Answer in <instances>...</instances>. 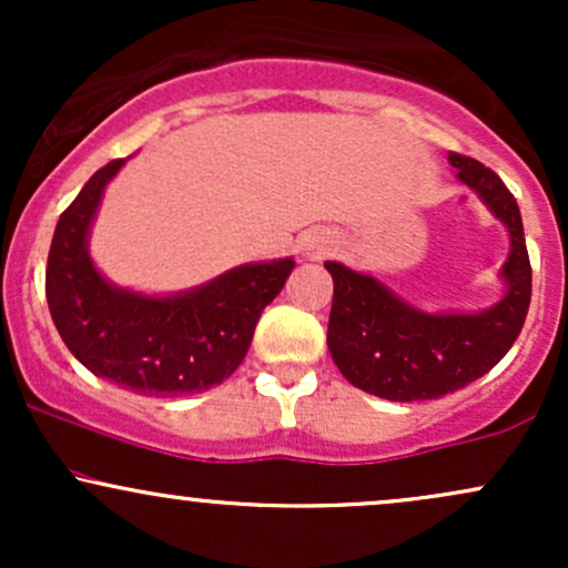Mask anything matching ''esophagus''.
I'll return each instance as SVG.
<instances>
[{
	"mask_svg": "<svg viewBox=\"0 0 568 568\" xmlns=\"http://www.w3.org/2000/svg\"><path fill=\"white\" fill-rule=\"evenodd\" d=\"M304 251L310 253L312 258H323V256H328L331 251H334V240H328V237H312L310 243H306Z\"/></svg>",
	"mask_w": 568,
	"mask_h": 568,
	"instance_id": "1",
	"label": "esophagus"
}]
</instances>
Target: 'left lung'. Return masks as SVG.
Returning a JSON list of instances; mask_svg holds the SVG:
<instances>
[{
  "mask_svg": "<svg viewBox=\"0 0 568 568\" xmlns=\"http://www.w3.org/2000/svg\"><path fill=\"white\" fill-rule=\"evenodd\" d=\"M448 162L510 232V256L501 266L507 291L497 304L475 315H429L376 277L325 262L334 277L331 357L344 379L384 400H433L480 379L507 355L529 312L531 264L518 202L484 162L454 152Z\"/></svg>",
  "mask_w": 568,
  "mask_h": 568,
  "instance_id": "obj_1",
  "label": "left lung"
}]
</instances>
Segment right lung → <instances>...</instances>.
<instances>
[{
    "label": "right lung",
    "mask_w": 568,
    "mask_h": 568,
    "mask_svg": "<svg viewBox=\"0 0 568 568\" xmlns=\"http://www.w3.org/2000/svg\"><path fill=\"white\" fill-rule=\"evenodd\" d=\"M125 160L90 175L58 219L44 293L63 344L84 368L139 395L205 393L237 371L264 306L283 291L293 258L243 264L197 288L143 296L95 270L88 234L103 189Z\"/></svg>",
    "instance_id": "right-lung-1"
}]
</instances>
